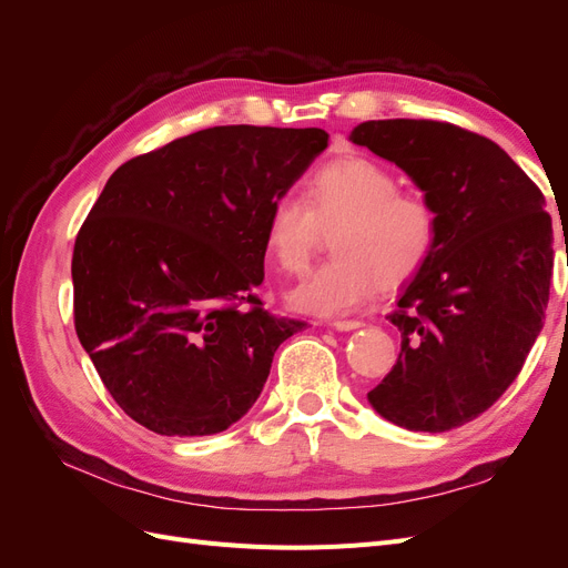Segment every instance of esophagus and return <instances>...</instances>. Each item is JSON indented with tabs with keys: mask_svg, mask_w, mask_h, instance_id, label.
I'll list each match as a JSON object with an SVG mask.
<instances>
[{
	"mask_svg": "<svg viewBox=\"0 0 568 568\" xmlns=\"http://www.w3.org/2000/svg\"><path fill=\"white\" fill-rule=\"evenodd\" d=\"M332 326L336 332H353V329H359V326H365V322H359V320H334Z\"/></svg>",
	"mask_w": 568,
	"mask_h": 568,
	"instance_id": "1",
	"label": "esophagus"
}]
</instances>
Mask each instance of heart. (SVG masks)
Here are the masks:
<instances>
[{
    "instance_id": "obj_1",
    "label": "heart",
    "mask_w": 568,
    "mask_h": 568,
    "mask_svg": "<svg viewBox=\"0 0 568 568\" xmlns=\"http://www.w3.org/2000/svg\"><path fill=\"white\" fill-rule=\"evenodd\" d=\"M332 234L329 261L291 291L301 313L334 317L365 307L384 286L415 280L432 261L440 217L422 194L400 192L390 170L365 156L324 165L307 184V201L284 194L270 205L265 248L284 272L301 274Z\"/></svg>"
}]
</instances>
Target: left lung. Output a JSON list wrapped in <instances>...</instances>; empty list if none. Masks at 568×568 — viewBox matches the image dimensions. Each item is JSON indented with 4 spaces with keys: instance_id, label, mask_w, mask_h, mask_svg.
Returning <instances> with one entry per match:
<instances>
[{
    "instance_id": "1",
    "label": "left lung",
    "mask_w": 568,
    "mask_h": 568,
    "mask_svg": "<svg viewBox=\"0 0 568 568\" xmlns=\"http://www.w3.org/2000/svg\"><path fill=\"white\" fill-rule=\"evenodd\" d=\"M412 178L440 217L432 261L388 320L398 363L367 393L409 432L476 419L517 379L552 286V217L545 196L495 142L438 120H367L351 132Z\"/></svg>"
}]
</instances>
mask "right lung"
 <instances>
[{
  "label": "right lung",
  "instance_id": "obj_1",
  "mask_svg": "<svg viewBox=\"0 0 568 568\" xmlns=\"http://www.w3.org/2000/svg\"><path fill=\"white\" fill-rule=\"evenodd\" d=\"M329 142L320 128L220 125L120 165L73 248L75 332L113 400L161 436H211L261 395L280 343L265 220Z\"/></svg>",
  "mask_w": 568,
  "mask_h": 568
}]
</instances>
